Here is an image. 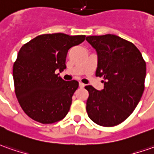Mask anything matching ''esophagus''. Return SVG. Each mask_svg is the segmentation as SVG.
Returning a JSON list of instances; mask_svg holds the SVG:
<instances>
[{
	"mask_svg": "<svg viewBox=\"0 0 154 154\" xmlns=\"http://www.w3.org/2000/svg\"><path fill=\"white\" fill-rule=\"evenodd\" d=\"M79 87H80V88H84V87H85V84L80 82H79Z\"/></svg>",
	"mask_w": 154,
	"mask_h": 154,
	"instance_id": "esophagus-1",
	"label": "esophagus"
}]
</instances>
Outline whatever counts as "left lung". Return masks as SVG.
<instances>
[{
    "label": "left lung",
    "instance_id": "1",
    "mask_svg": "<svg viewBox=\"0 0 154 154\" xmlns=\"http://www.w3.org/2000/svg\"><path fill=\"white\" fill-rule=\"evenodd\" d=\"M86 40L97 52L95 75L103 77V89L86 86L88 116L102 126H115L130 116L144 91L146 62L131 42L114 34L88 36Z\"/></svg>",
    "mask_w": 154,
    "mask_h": 154
}]
</instances>
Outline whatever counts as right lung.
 Listing matches in <instances>:
<instances>
[{
	"instance_id": "add662e5",
	"label": "right lung",
	"mask_w": 154,
	"mask_h": 154,
	"mask_svg": "<svg viewBox=\"0 0 154 154\" xmlns=\"http://www.w3.org/2000/svg\"><path fill=\"white\" fill-rule=\"evenodd\" d=\"M85 37L42 34L20 49L12 70L15 94L23 110L33 120L52 124L67 115L79 84L76 80L64 81L55 72L66 68L68 50Z\"/></svg>"
}]
</instances>
